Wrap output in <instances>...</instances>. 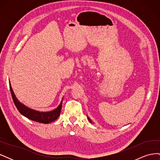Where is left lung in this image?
<instances>
[{"label":"left lung","instance_id":"1","mask_svg":"<svg viewBox=\"0 0 160 160\" xmlns=\"http://www.w3.org/2000/svg\"><path fill=\"white\" fill-rule=\"evenodd\" d=\"M88 120H89V122H91V123H92V122H91V119H89V117H88Z\"/></svg>","mask_w":160,"mask_h":160}]
</instances>
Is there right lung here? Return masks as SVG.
I'll list each match as a JSON object with an SVG mask.
<instances>
[{"label": "right lung", "mask_w": 160, "mask_h": 160, "mask_svg": "<svg viewBox=\"0 0 160 160\" xmlns=\"http://www.w3.org/2000/svg\"><path fill=\"white\" fill-rule=\"evenodd\" d=\"M9 86H10V90L14 103L15 105L16 108H17L19 112L23 116H25V117L31 120L34 121V122L42 123H49L51 122H54V121H55L59 118L61 111L62 100L61 101L60 105L55 109L51 111H48V112H41V111H38L28 108L24 104L21 103L17 99L15 95H14L10 81H9Z\"/></svg>", "instance_id": "right-lung-1"}]
</instances>
